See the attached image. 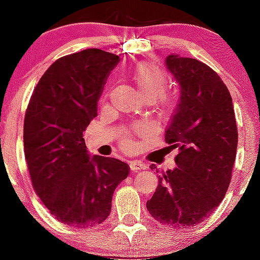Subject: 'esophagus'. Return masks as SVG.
<instances>
[{
  "instance_id": "34e87169",
  "label": "esophagus",
  "mask_w": 260,
  "mask_h": 260,
  "mask_svg": "<svg viewBox=\"0 0 260 260\" xmlns=\"http://www.w3.org/2000/svg\"><path fill=\"white\" fill-rule=\"evenodd\" d=\"M129 168L132 171H140V170H145L146 165L145 162L140 160H132L129 161Z\"/></svg>"
}]
</instances>
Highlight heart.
I'll use <instances>...</instances> for the list:
<instances>
[{
    "instance_id": "1",
    "label": "heart",
    "mask_w": 260,
    "mask_h": 260,
    "mask_svg": "<svg viewBox=\"0 0 260 260\" xmlns=\"http://www.w3.org/2000/svg\"><path fill=\"white\" fill-rule=\"evenodd\" d=\"M132 79L137 89L142 94V96L146 100H151V102L159 96L166 86L165 74L156 64L151 62L138 63L132 72ZM174 104H175V96L174 95L163 94L160 97L158 105H160V109L164 113L169 112L174 107ZM120 143H122L124 148H131L133 146V142L129 136L123 137Z\"/></svg>"
}]
</instances>
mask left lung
<instances>
[{"label":"left lung","mask_w":260,"mask_h":260,"mask_svg":"<svg viewBox=\"0 0 260 260\" xmlns=\"http://www.w3.org/2000/svg\"><path fill=\"white\" fill-rule=\"evenodd\" d=\"M166 67L180 86V98L165 132L178 148L176 168L158 176L146 207L155 220L174 229L203 222L225 197L238 148L231 95L206 63L178 54Z\"/></svg>","instance_id":"left-lung-1"}]
</instances>
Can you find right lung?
Segmentation results:
<instances>
[{
	"label": "right lung",
	"mask_w": 260,
	"mask_h": 260,
	"mask_svg": "<svg viewBox=\"0 0 260 260\" xmlns=\"http://www.w3.org/2000/svg\"><path fill=\"white\" fill-rule=\"evenodd\" d=\"M119 57L90 48L55 60L40 77L24 119L32 188L59 222L94 228L112 211L115 188L129 174L123 161L90 156L84 131Z\"/></svg>",
	"instance_id": "right-lung-1"
}]
</instances>
